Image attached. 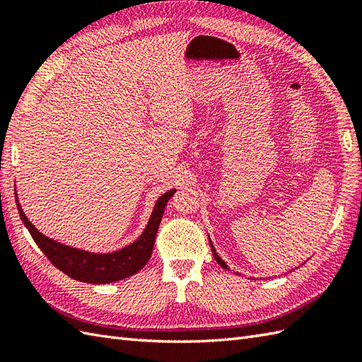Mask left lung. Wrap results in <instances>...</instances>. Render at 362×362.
<instances>
[{"instance_id":"8db88e82","label":"left lung","mask_w":362,"mask_h":362,"mask_svg":"<svg viewBox=\"0 0 362 362\" xmlns=\"http://www.w3.org/2000/svg\"><path fill=\"white\" fill-rule=\"evenodd\" d=\"M210 247H211V252H213V257H214V259H216L218 261V263H219V266L221 267H224V269H227V264H226V261L224 259H222L219 255H218V253H216V249H214V245H213V243H211V240H210Z\"/></svg>"}]
</instances>
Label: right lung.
Returning <instances> with one entry per match:
<instances>
[{"instance_id": "add662e5", "label": "right lung", "mask_w": 362, "mask_h": 362, "mask_svg": "<svg viewBox=\"0 0 362 362\" xmlns=\"http://www.w3.org/2000/svg\"><path fill=\"white\" fill-rule=\"evenodd\" d=\"M174 193L175 189H169L157 199V202L152 209L151 218L148 221V226H146L143 233L134 243H130L119 250L109 253H95L76 249L71 247V245L51 240V238L45 236L42 232H38L33 222L28 219L25 211L21 209L17 193H15V202H17V209L23 224L29 230L30 236L34 238L38 249L45 253L46 258L59 271H62L64 274L78 281L105 284L124 280L127 276L140 272L146 266L152 255L153 243H156L160 221L163 218L165 206Z\"/></svg>"}]
</instances>
